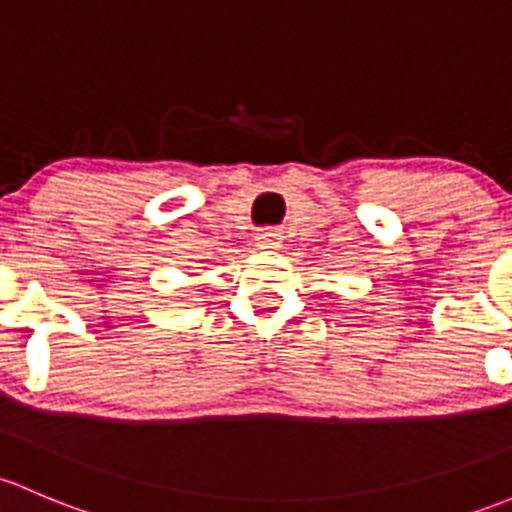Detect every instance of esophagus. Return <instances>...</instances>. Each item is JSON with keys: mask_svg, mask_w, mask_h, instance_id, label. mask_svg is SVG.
<instances>
[{"mask_svg": "<svg viewBox=\"0 0 512 512\" xmlns=\"http://www.w3.org/2000/svg\"><path fill=\"white\" fill-rule=\"evenodd\" d=\"M278 236L281 234H276L273 229H266L256 236V244L261 246V249H276V246L281 244V239H278Z\"/></svg>", "mask_w": 512, "mask_h": 512, "instance_id": "1", "label": "esophagus"}]
</instances>
